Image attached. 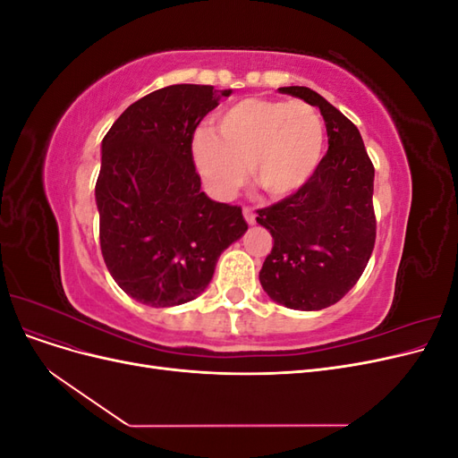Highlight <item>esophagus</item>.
Wrapping results in <instances>:
<instances>
[{
    "label": "esophagus",
    "instance_id": "esophagus-1",
    "mask_svg": "<svg viewBox=\"0 0 458 458\" xmlns=\"http://www.w3.org/2000/svg\"><path fill=\"white\" fill-rule=\"evenodd\" d=\"M242 216H244L248 225H254L256 224V214H254L252 208H242Z\"/></svg>",
    "mask_w": 458,
    "mask_h": 458
}]
</instances>
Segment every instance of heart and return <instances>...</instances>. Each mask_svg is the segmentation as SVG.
Masks as SVG:
<instances>
[{
  "instance_id": "obj_1",
  "label": "heart",
  "mask_w": 458,
  "mask_h": 458,
  "mask_svg": "<svg viewBox=\"0 0 458 458\" xmlns=\"http://www.w3.org/2000/svg\"><path fill=\"white\" fill-rule=\"evenodd\" d=\"M217 131L202 130L192 143L197 170L217 199L234 195L246 165L269 197L293 195L310 182L325 150V123L303 101H241L221 114Z\"/></svg>"
}]
</instances>
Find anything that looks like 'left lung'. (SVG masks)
<instances>
[{
	"label": "left lung",
	"mask_w": 458,
	"mask_h": 458,
	"mask_svg": "<svg viewBox=\"0 0 458 458\" xmlns=\"http://www.w3.org/2000/svg\"><path fill=\"white\" fill-rule=\"evenodd\" d=\"M279 91L321 110L328 150L300 191L258 210L273 237L259 283L281 306L317 311L350 293L372 254L374 165L361 133L325 97L301 86Z\"/></svg>",
	"instance_id": "1"
}]
</instances>
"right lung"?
I'll use <instances>...</instances> for the list:
<instances>
[{"label": "right lung", "mask_w": 458, "mask_h": 458, "mask_svg": "<svg viewBox=\"0 0 458 458\" xmlns=\"http://www.w3.org/2000/svg\"><path fill=\"white\" fill-rule=\"evenodd\" d=\"M231 89L177 84L130 105L101 143L95 185L108 273L150 308L182 306L210 284L248 225L239 206L200 191L192 133Z\"/></svg>", "instance_id": "right-lung-1"}]
</instances>
